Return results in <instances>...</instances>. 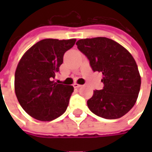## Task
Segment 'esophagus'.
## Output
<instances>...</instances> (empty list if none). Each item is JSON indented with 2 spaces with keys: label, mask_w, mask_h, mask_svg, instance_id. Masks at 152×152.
Instances as JSON below:
<instances>
[{
  "label": "esophagus",
  "mask_w": 152,
  "mask_h": 152,
  "mask_svg": "<svg viewBox=\"0 0 152 152\" xmlns=\"http://www.w3.org/2000/svg\"><path fill=\"white\" fill-rule=\"evenodd\" d=\"M73 86H74V88H80V87H81V85H78V84H76V83H75L74 85H73Z\"/></svg>",
  "instance_id": "1"
}]
</instances>
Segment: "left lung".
I'll use <instances>...</instances> for the list:
<instances>
[{
	"label": "left lung",
	"mask_w": 152,
	"mask_h": 152,
	"mask_svg": "<svg viewBox=\"0 0 152 152\" xmlns=\"http://www.w3.org/2000/svg\"><path fill=\"white\" fill-rule=\"evenodd\" d=\"M76 45L89 59L93 71L103 75V89L94 90L87 101L89 110L109 120L122 117L134 107L140 90V74L133 56L107 37L81 39Z\"/></svg>",
	"instance_id": "8db88e82"
}]
</instances>
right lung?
I'll list each match as a JSON object with an SVG mask.
<instances>
[{"instance_id":"1","label":"right lung","mask_w":152,"mask_h":152,"mask_svg":"<svg viewBox=\"0 0 152 152\" xmlns=\"http://www.w3.org/2000/svg\"><path fill=\"white\" fill-rule=\"evenodd\" d=\"M76 39L40 40L23 54L15 76L16 97L31 117L50 121L66 112L74 88L53 80L59 72L63 55Z\"/></svg>"}]
</instances>
